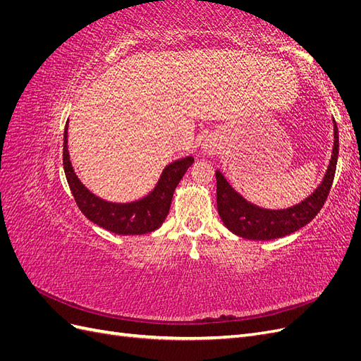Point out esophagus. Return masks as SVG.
Returning <instances> with one entry per match:
<instances>
[{"instance_id":"1","label":"esophagus","mask_w":361,"mask_h":361,"mask_svg":"<svg viewBox=\"0 0 361 361\" xmlns=\"http://www.w3.org/2000/svg\"><path fill=\"white\" fill-rule=\"evenodd\" d=\"M202 149L206 155H214L216 154V150L220 149V140H218L216 135H209L203 141Z\"/></svg>"}]
</instances>
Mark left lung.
I'll use <instances>...</instances> for the list:
<instances>
[{
  "instance_id": "left-lung-1",
  "label": "left lung",
  "mask_w": 361,
  "mask_h": 361,
  "mask_svg": "<svg viewBox=\"0 0 361 361\" xmlns=\"http://www.w3.org/2000/svg\"><path fill=\"white\" fill-rule=\"evenodd\" d=\"M333 123V154L322 182L307 199H304L298 204L286 207V209H265V207L247 202L227 182L220 170L215 171L218 214H220L221 221L228 231L241 238L253 239V241H269V239H277L297 232L298 228L309 224L318 215L326 197H329L337 166L338 133L334 118Z\"/></svg>"
}]
</instances>
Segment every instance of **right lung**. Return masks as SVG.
Instances as JSON below:
<instances>
[{
  "label": "right lung",
  "mask_w": 361,
  "mask_h": 361,
  "mask_svg": "<svg viewBox=\"0 0 361 361\" xmlns=\"http://www.w3.org/2000/svg\"><path fill=\"white\" fill-rule=\"evenodd\" d=\"M68 123L64 128L63 167L73 199L81 212L94 224L116 235H145L161 227L169 215L173 192L183 174L191 167L194 158L185 157L169 164L162 170L157 187L146 197L130 203L106 202L87 190L76 176L68 150Z\"/></svg>",
  "instance_id": "right-lung-1"
}]
</instances>
